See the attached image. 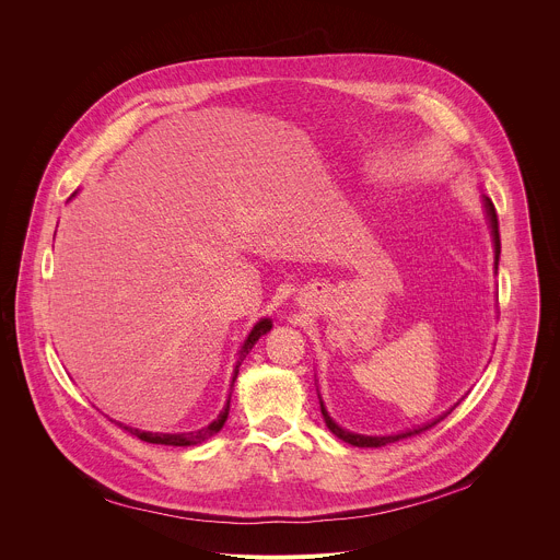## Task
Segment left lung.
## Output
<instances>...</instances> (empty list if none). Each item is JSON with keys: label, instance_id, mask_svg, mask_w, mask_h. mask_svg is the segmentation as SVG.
Returning a JSON list of instances; mask_svg holds the SVG:
<instances>
[{"label": "left lung", "instance_id": "left-lung-1", "mask_svg": "<svg viewBox=\"0 0 560 560\" xmlns=\"http://www.w3.org/2000/svg\"><path fill=\"white\" fill-rule=\"evenodd\" d=\"M483 201H486V212H488L490 228H492V236H494V264H497V268H499V257H501L499 217H497V208H494L492 199H490V197H483ZM454 408H456V406H454ZM454 408H452V410H454ZM452 410H447L443 417H439L436 421H432V423H428V425H421V428H415V430H408V432H401V434H389V436H365V434H354V432H348V430L339 428V425L332 421V417L328 415V410H326V406H324V401H322V415H324V419H326L328 430H330L335 436H339L341 441H346V443H350V445H354V447H383V445H389V443H394V441H401V439H408V436L421 434V432H425V430L434 428V425H436L441 419H445Z\"/></svg>", "mask_w": 560, "mask_h": 560}]
</instances>
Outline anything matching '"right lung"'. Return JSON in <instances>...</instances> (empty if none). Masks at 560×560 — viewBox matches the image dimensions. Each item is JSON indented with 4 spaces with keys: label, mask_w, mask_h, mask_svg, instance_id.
<instances>
[{
    "label": "right lung",
    "mask_w": 560,
    "mask_h": 560,
    "mask_svg": "<svg viewBox=\"0 0 560 560\" xmlns=\"http://www.w3.org/2000/svg\"><path fill=\"white\" fill-rule=\"evenodd\" d=\"M270 328H272V322L270 318H261V322L250 330V335H248V339L244 341V346H242V350H238V359H236V368H234V376H232V385H234V381H236V374H238V365H242V361L246 359V354L253 350V346L259 341V337H264L266 332H270ZM228 412H230V398H228V404H225V408L221 410V415L210 423V425H206V428H201V430H197V432H182V434H159V432H141V430H135V428H128V425H121L124 430H128L132 436H137V439H141V441H145V443H156V445H179V447H186V445H197V443H203V441H208L210 436H214L221 428H223V423H225V419H228Z\"/></svg>",
    "instance_id": "1"
}]
</instances>
